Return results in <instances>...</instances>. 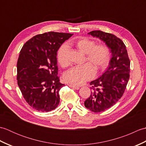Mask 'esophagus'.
Listing matches in <instances>:
<instances>
[{
	"mask_svg": "<svg viewBox=\"0 0 146 146\" xmlns=\"http://www.w3.org/2000/svg\"><path fill=\"white\" fill-rule=\"evenodd\" d=\"M68 85L70 86V87H71V88H73L74 89H75V90H78L79 88H80V86H75V85H71V84H68Z\"/></svg>",
	"mask_w": 146,
	"mask_h": 146,
	"instance_id": "1",
	"label": "esophagus"
}]
</instances>
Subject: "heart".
I'll use <instances>...</instances> for the list:
<instances>
[{
	"instance_id": "b5f03b06",
	"label": "heart",
	"mask_w": 146,
	"mask_h": 146,
	"mask_svg": "<svg viewBox=\"0 0 146 146\" xmlns=\"http://www.w3.org/2000/svg\"><path fill=\"white\" fill-rule=\"evenodd\" d=\"M79 51L85 54L83 63H87L71 68L64 73L63 78L67 83L73 85H80L94 77L95 70L100 71L105 69L110 63V50L105 44H97L88 38H82L72 42ZM68 47L61 45L57 52V60L62 67L70 64L68 60Z\"/></svg>"
}]
</instances>
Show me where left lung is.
Instances as JSON below:
<instances>
[{"label": "left lung", "instance_id": "obj_1", "mask_svg": "<svg viewBox=\"0 0 146 146\" xmlns=\"http://www.w3.org/2000/svg\"><path fill=\"white\" fill-rule=\"evenodd\" d=\"M88 35L105 42L111 52L109 66L90 82L93 92L84 102L86 108L97 113L112 107L122 97L129 80L131 62L125 45L116 36L101 31H93Z\"/></svg>", "mask_w": 146, "mask_h": 146}]
</instances>
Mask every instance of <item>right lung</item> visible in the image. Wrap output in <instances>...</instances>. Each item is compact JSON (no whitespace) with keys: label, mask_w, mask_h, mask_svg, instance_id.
Masks as SVG:
<instances>
[{"label":"right lung","mask_w":146,"mask_h":146,"mask_svg":"<svg viewBox=\"0 0 146 146\" xmlns=\"http://www.w3.org/2000/svg\"><path fill=\"white\" fill-rule=\"evenodd\" d=\"M73 34L48 32L28 40L22 48L17 64V80L23 97L38 111H49L60 104L64 86L58 76L57 51Z\"/></svg>","instance_id":"obj_1"}]
</instances>
